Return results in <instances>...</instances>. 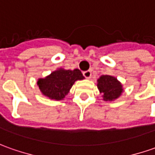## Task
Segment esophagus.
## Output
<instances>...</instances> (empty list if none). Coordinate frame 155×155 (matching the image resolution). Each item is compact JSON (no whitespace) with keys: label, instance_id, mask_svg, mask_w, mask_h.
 <instances>
[{"label":"esophagus","instance_id":"34e87169","mask_svg":"<svg viewBox=\"0 0 155 155\" xmlns=\"http://www.w3.org/2000/svg\"><path fill=\"white\" fill-rule=\"evenodd\" d=\"M83 75L86 78V79H90L91 76V72L90 70H87V71H85L83 72Z\"/></svg>","mask_w":155,"mask_h":155}]
</instances>
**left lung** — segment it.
<instances>
[{"label": "left lung", "instance_id": "left-lung-1", "mask_svg": "<svg viewBox=\"0 0 155 155\" xmlns=\"http://www.w3.org/2000/svg\"><path fill=\"white\" fill-rule=\"evenodd\" d=\"M97 86L104 101L112 102L118 99L124 91L123 86L117 78L111 75H102L97 81Z\"/></svg>", "mask_w": 155, "mask_h": 155}]
</instances>
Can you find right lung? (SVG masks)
I'll list each match as a JSON object with an SVG mask.
<instances>
[{
	"instance_id": "add662e5",
	"label": "right lung",
	"mask_w": 155,
	"mask_h": 155,
	"mask_svg": "<svg viewBox=\"0 0 155 155\" xmlns=\"http://www.w3.org/2000/svg\"><path fill=\"white\" fill-rule=\"evenodd\" d=\"M85 77L78 69L70 70L60 68L45 78L38 79L37 85L41 94L49 99L63 100L68 95L74 83Z\"/></svg>"
}]
</instances>
